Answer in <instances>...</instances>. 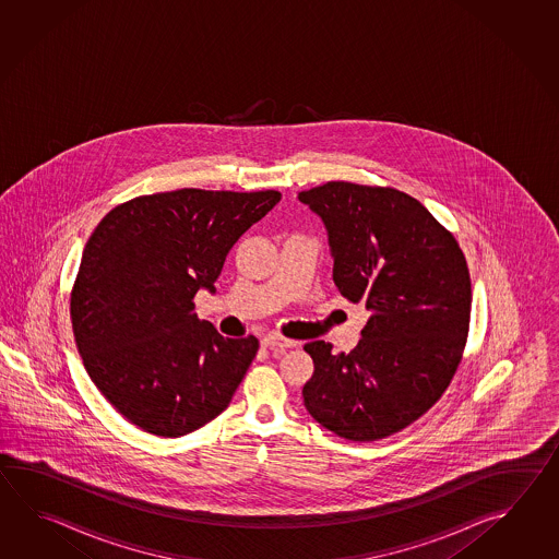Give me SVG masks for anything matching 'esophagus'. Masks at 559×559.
Instances as JSON below:
<instances>
[{
  "label": "esophagus",
  "mask_w": 559,
  "mask_h": 559,
  "mask_svg": "<svg viewBox=\"0 0 559 559\" xmlns=\"http://www.w3.org/2000/svg\"><path fill=\"white\" fill-rule=\"evenodd\" d=\"M262 344L265 347H270V349H289V347H296L297 342L294 340H287V337H282V335H277V333H267L265 337L262 340Z\"/></svg>",
  "instance_id": "esophagus-1"
}]
</instances>
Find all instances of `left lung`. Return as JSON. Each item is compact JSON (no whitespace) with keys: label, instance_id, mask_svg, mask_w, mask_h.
I'll use <instances>...</instances> for the list:
<instances>
[{"label":"left lung","instance_id":"left-lung-1","mask_svg":"<svg viewBox=\"0 0 559 559\" xmlns=\"http://www.w3.org/2000/svg\"><path fill=\"white\" fill-rule=\"evenodd\" d=\"M297 198L325 224L340 294L369 311L349 354L304 345L313 359L304 404L340 438L383 440L424 416L462 361L472 311L464 251L404 191L328 181Z\"/></svg>","mask_w":559,"mask_h":559}]
</instances>
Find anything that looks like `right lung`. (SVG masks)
<instances>
[{
    "mask_svg": "<svg viewBox=\"0 0 559 559\" xmlns=\"http://www.w3.org/2000/svg\"><path fill=\"white\" fill-rule=\"evenodd\" d=\"M282 193L183 188L119 203L85 243L70 301L85 371L133 426L179 438L226 409L258 337L198 320L226 255Z\"/></svg>",
    "mask_w": 559,
    "mask_h": 559,
    "instance_id": "1",
    "label": "right lung"
}]
</instances>
